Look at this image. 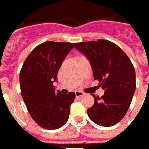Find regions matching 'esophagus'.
Wrapping results in <instances>:
<instances>
[{
  "mask_svg": "<svg viewBox=\"0 0 149 149\" xmlns=\"http://www.w3.org/2000/svg\"><path fill=\"white\" fill-rule=\"evenodd\" d=\"M84 95V93L82 91H75V96L77 97H80Z\"/></svg>",
  "mask_w": 149,
  "mask_h": 149,
  "instance_id": "esophagus-1",
  "label": "esophagus"
}]
</instances>
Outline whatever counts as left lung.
Segmentation results:
<instances>
[{"label":"left lung","instance_id":"8db88e82","mask_svg":"<svg viewBox=\"0 0 149 149\" xmlns=\"http://www.w3.org/2000/svg\"><path fill=\"white\" fill-rule=\"evenodd\" d=\"M74 47L89 61L94 79L104 89V95L94 97L93 106L87 110L94 123L112 126L126 114L135 92V70L127 55L107 40L74 43Z\"/></svg>","mask_w":149,"mask_h":149}]
</instances>
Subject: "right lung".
I'll use <instances>...</instances> for the list:
<instances>
[{"label":"right lung","instance_id":"right-lung-1","mask_svg":"<svg viewBox=\"0 0 149 149\" xmlns=\"http://www.w3.org/2000/svg\"><path fill=\"white\" fill-rule=\"evenodd\" d=\"M72 48L70 42H43L31 52L20 70L21 95L26 107L35 122L47 130H56L67 122L75 98L74 92L61 94L53 85Z\"/></svg>","mask_w":149,"mask_h":149}]
</instances>
